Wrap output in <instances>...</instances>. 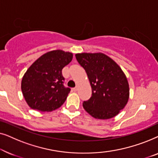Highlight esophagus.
<instances>
[{
    "label": "esophagus",
    "mask_w": 158,
    "mask_h": 158,
    "mask_svg": "<svg viewBox=\"0 0 158 158\" xmlns=\"http://www.w3.org/2000/svg\"><path fill=\"white\" fill-rule=\"evenodd\" d=\"M73 90H74V91H77V87H75V88H73Z\"/></svg>",
    "instance_id": "esophagus-1"
}]
</instances>
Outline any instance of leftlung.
<instances>
[{
    "mask_svg": "<svg viewBox=\"0 0 158 158\" xmlns=\"http://www.w3.org/2000/svg\"><path fill=\"white\" fill-rule=\"evenodd\" d=\"M79 64L85 69L92 96L84 101V109L98 119H109L119 113L128 102V81L122 68L105 54L78 53Z\"/></svg>",
    "mask_w": 158,
    "mask_h": 158,
    "instance_id": "1",
    "label": "left lung"
}]
</instances>
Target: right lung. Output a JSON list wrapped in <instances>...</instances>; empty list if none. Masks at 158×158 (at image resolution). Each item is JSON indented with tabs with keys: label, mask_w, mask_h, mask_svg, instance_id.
Returning a JSON list of instances; mask_svg holds the SVG:
<instances>
[{
	"label": "right lung",
	"mask_w": 158,
	"mask_h": 158,
	"mask_svg": "<svg viewBox=\"0 0 158 158\" xmlns=\"http://www.w3.org/2000/svg\"><path fill=\"white\" fill-rule=\"evenodd\" d=\"M73 60V53L60 49L38 58L23 75L21 90L32 109L52 111L65 101L70 88L63 85L62 70Z\"/></svg>",
	"instance_id": "right-lung-1"
}]
</instances>
